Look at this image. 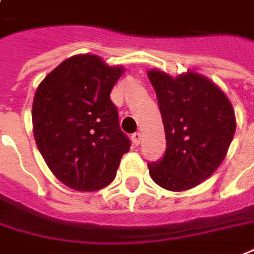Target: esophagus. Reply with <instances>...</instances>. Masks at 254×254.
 Returning a JSON list of instances; mask_svg holds the SVG:
<instances>
[{"mask_svg":"<svg viewBox=\"0 0 254 254\" xmlns=\"http://www.w3.org/2000/svg\"><path fill=\"white\" fill-rule=\"evenodd\" d=\"M131 139H132V142H134V145H139L141 144V141H142V134L141 132H134L132 134V137H131Z\"/></svg>","mask_w":254,"mask_h":254,"instance_id":"34e87169","label":"esophagus"}]
</instances>
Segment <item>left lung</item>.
Instances as JSON below:
<instances>
[{
	"label": "left lung",
	"instance_id": "8db88e82",
	"mask_svg": "<svg viewBox=\"0 0 254 254\" xmlns=\"http://www.w3.org/2000/svg\"><path fill=\"white\" fill-rule=\"evenodd\" d=\"M156 91L166 132V153L149 163L152 180L164 190L183 192L217 170L235 134L232 104L217 84L196 71L177 77L148 71Z\"/></svg>",
	"mask_w": 254,
	"mask_h": 254
}]
</instances>
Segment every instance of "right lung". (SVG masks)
I'll return each instance as SVG.
<instances>
[{
  "instance_id": "obj_1",
  "label": "right lung",
  "mask_w": 254,
  "mask_h": 254,
  "mask_svg": "<svg viewBox=\"0 0 254 254\" xmlns=\"http://www.w3.org/2000/svg\"><path fill=\"white\" fill-rule=\"evenodd\" d=\"M123 73L120 64L81 54L64 61L37 87L31 109L37 148L54 176L71 190L108 187L130 150L110 101Z\"/></svg>"
}]
</instances>
